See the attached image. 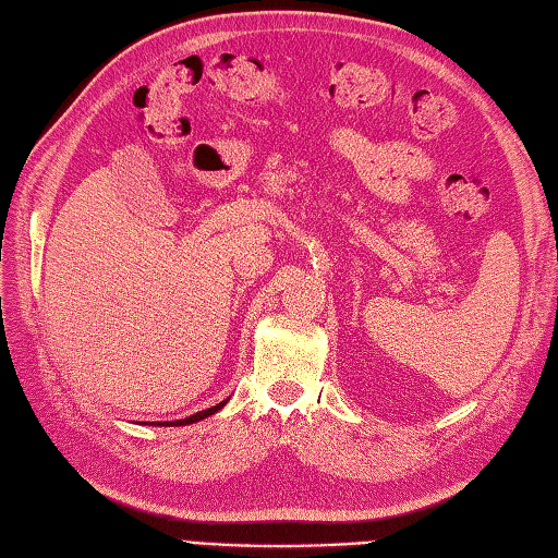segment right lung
<instances>
[{
  "label": "right lung",
  "instance_id": "obj_1",
  "mask_svg": "<svg viewBox=\"0 0 558 558\" xmlns=\"http://www.w3.org/2000/svg\"><path fill=\"white\" fill-rule=\"evenodd\" d=\"M226 402H219L216 407H209V409H202V412H197V414H192V416H187V418H180V422H173V424H166V426H185V424H195V422H199V418H207V416H211L214 412H219V409L223 407Z\"/></svg>",
  "mask_w": 558,
  "mask_h": 558
}]
</instances>
